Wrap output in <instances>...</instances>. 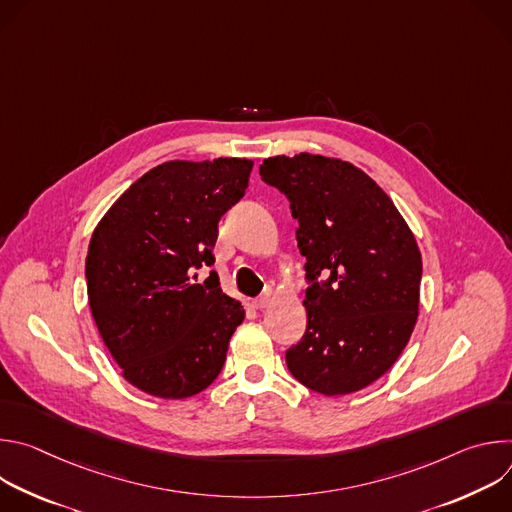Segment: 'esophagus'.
<instances>
[{
	"label": "esophagus",
	"mask_w": 512,
	"mask_h": 512,
	"mask_svg": "<svg viewBox=\"0 0 512 512\" xmlns=\"http://www.w3.org/2000/svg\"><path fill=\"white\" fill-rule=\"evenodd\" d=\"M253 304H255V308L263 310V308L269 304V296H267V294H263V296H259V298L253 302Z\"/></svg>",
	"instance_id": "esophagus-1"
}]
</instances>
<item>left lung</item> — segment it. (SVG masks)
<instances>
[{"label":"left lung","mask_w":512,"mask_h":512,"mask_svg":"<svg viewBox=\"0 0 512 512\" xmlns=\"http://www.w3.org/2000/svg\"><path fill=\"white\" fill-rule=\"evenodd\" d=\"M263 182L289 200L306 257V334L285 350L289 373L334 397L383 377L417 320L421 255L383 188L342 160L269 158Z\"/></svg>","instance_id":"1"}]
</instances>
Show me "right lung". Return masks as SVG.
<instances>
[{"label":"right lung","mask_w":512,"mask_h":512,"mask_svg":"<svg viewBox=\"0 0 512 512\" xmlns=\"http://www.w3.org/2000/svg\"><path fill=\"white\" fill-rule=\"evenodd\" d=\"M251 160L166 162L133 182L93 233L85 263L89 306L123 377L143 393L204 391L245 318L214 265L218 221L249 186Z\"/></svg>","instance_id":"add662e5"}]
</instances>
